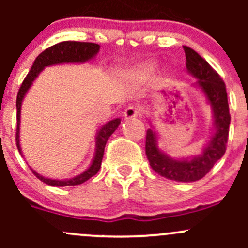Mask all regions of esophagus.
I'll list each match as a JSON object with an SVG mask.
<instances>
[{"label":"esophagus","mask_w":248,"mask_h":248,"mask_svg":"<svg viewBox=\"0 0 248 248\" xmlns=\"http://www.w3.org/2000/svg\"><path fill=\"white\" fill-rule=\"evenodd\" d=\"M139 108L136 106H131L128 107L126 110L124 111V120H131V119H136L138 117L139 115Z\"/></svg>","instance_id":"1"}]
</instances>
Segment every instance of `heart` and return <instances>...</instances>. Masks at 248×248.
Masks as SVG:
<instances>
[{
  "mask_svg": "<svg viewBox=\"0 0 248 248\" xmlns=\"http://www.w3.org/2000/svg\"><path fill=\"white\" fill-rule=\"evenodd\" d=\"M157 68V62L155 61H147L144 63H140L138 66H136L134 68H132L128 72L127 77L129 80L137 82H145L151 78L154 72Z\"/></svg>",
  "mask_w": 248,
  "mask_h": 248,
  "instance_id": "b5f03b06",
  "label": "heart"
}]
</instances>
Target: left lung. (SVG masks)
<instances>
[{
  "label": "left lung",
  "instance_id": "obj_1",
  "mask_svg": "<svg viewBox=\"0 0 248 248\" xmlns=\"http://www.w3.org/2000/svg\"><path fill=\"white\" fill-rule=\"evenodd\" d=\"M186 52L187 73L194 78L196 87L205 97L211 108L212 126L210 136L199 155L191 157H171L158 146L159 136L152 122L146 132L145 152L150 166L161 176L179 182H193L202 179L226 152L229 134L231 115H229L227 90L223 80L204 59L191 49L184 46Z\"/></svg>",
  "mask_w": 248,
  "mask_h": 248
}]
</instances>
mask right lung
<instances>
[{
    "instance_id": "add662e5",
    "label": "right lung",
    "mask_w": 248,
    "mask_h": 248,
    "mask_svg": "<svg viewBox=\"0 0 248 248\" xmlns=\"http://www.w3.org/2000/svg\"><path fill=\"white\" fill-rule=\"evenodd\" d=\"M101 46L96 43H85V42H61L55 46L47 47L44 50L42 54L37 56L34 60L33 64L31 67V71L29 72L27 77L25 78L24 82H22L21 87H20L19 92H17L16 97V120H17V129H16V146L19 150L20 155H22L21 145H20V122H21V106L24 102L25 96L27 92L30 91L31 86L33 85L34 80L38 78L39 74L43 72L46 67L55 66V64H64V63H85L94 57L98 54ZM121 124V119H114L111 121L104 124L101 128L97 131L96 134V149H94L93 158H92L91 163L87 167L86 170H84L76 176L71 177V179H50L46 177L43 175L38 174L36 170L31 168L32 172L38 177L41 181L44 184L50 185L54 187H64V186H76L80 185L82 182L87 181L90 177L97 174L102 166V159H103L104 155V147H106L107 141H108L109 137L114 133L117 129L119 124Z\"/></svg>"
}]
</instances>
